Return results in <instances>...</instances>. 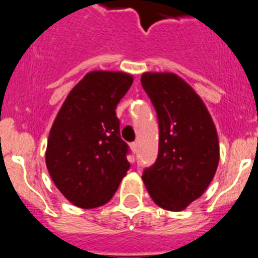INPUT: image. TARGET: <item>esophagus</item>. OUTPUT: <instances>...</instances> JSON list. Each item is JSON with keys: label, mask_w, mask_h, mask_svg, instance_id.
I'll return each mask as SVG.
<instances>
[{"label": "esophagus", "mask_w": 258, "mask_h": 258, "mask_svg": "<svg viewBox=\"0 0 258 258\" xmlns=\"http://www.w3.org/2000/svg\"><path fill=\"white\" fill-rule=\"evenodd\" d=\"M131 149H132V152H134V153H136V152H138V148H139V144L136 142H134V143H131Z\"/></svg>", "instance_id": "obj_1"}]
</instances>
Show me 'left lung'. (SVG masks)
I'll return each mask as SVG.
<instances>
[{
  "label": "left lung",
  "mask_w": 258,
  "mask_h": 258,
  "mask_svg": "<svg viewBox=\"0 0 258 258\" xmlns=\"http://www.w3.org/2000/svg\"><path fill=\"white\" fill-rule=\"evenodd\" d=\"M142 86L160 128L158 156L144 170L143 180L158 207L179 212L205 192L216 174V126L203 100L175 74L145 73Z\"/></svg>",
  "instance_id": "8db88e82"
}]
</instances>
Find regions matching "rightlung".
Segmentation results:
<instances>
[{"label": "right lung", "instance_id": "add662e5", "mask_svg": "<svg viewBox=\"0 0 258 258\" xmlns=\"http://www.w3.org/2000/svg\"><path fill=\"white\" fill-rule=\"evenodd\" d=\"M132 82L124 73H88L69 93L51 126L46 167L76 207L106 204L130 169V148L120 139L115 109Z\"/></svg>", "mask_w": 258, "mask_h": 258}]
</instances>
